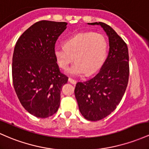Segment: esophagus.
Returning <instances> with one entry per match:
<instances>
[{
	"instance_id": "1",
	"label": "esophagus",
	"mask_w": 149,
	"mask_h": 149,
	"mask_svg": "<svg viewBox=\"0 0 149 149\" xmlns=\"http://www.w3.org/2000/svg\"><path fill=\"white\" fill-rule=\"evenodd\" d=\"M68 81H69V82L71 83H72V84H76V81H75V80H73V78H68Z\"/></svg>"
}]
</instances>
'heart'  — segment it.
Segmentation results:
<instances>
[{
    "label": "heart",
    "mask_w": 149,
    "mask_h": 149,
    "mask_svg": "<svg viewBox=\"0 0 149 149\" xmlns=\"http://www.w3.org/2000/svg\"><path fill=\"white\" fill-rule=\"evenodd\" d=\"M107 52V42L103 35L97 32L78 33L64 42V47L54 50L58 66L66 70L73 60L76 62L68 70L74 76L91 75L98 71L103 64Z\"/></svg>",
    "instance_id": "obj_1"
}]
</instances>
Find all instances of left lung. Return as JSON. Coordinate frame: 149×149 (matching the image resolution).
<instances>
[{
  "label": "left lung",
  "instance_id": "left-lung-1",
  "mask_svg": "<svg viewBox=\"0 0 149 149\" xmlns=\"http://www.w3.org/2000/svg\"><path fill=\"white\" fill-rule=\"evenodd\" d=\"M88 24L103 28L109 38V53L99 73L78 82L74 93L81 114L88 120L98 121L117 108L125 94L130 74L129 52L127 44L110 26L101 22Z\"/></svg>",
  "mask_w": 149,
  "mask_h": 149
}]
</instances>
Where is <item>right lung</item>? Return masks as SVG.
Listing matches in <instances>:
<instances>
[{
  "label": "right lung",
  "instance_id": "right-lung-1",
  "mask_svg": "<svg viewBox=\"0 0 149 149\" xmlns=\"http://www.w3.org/2000/svg\"><path fill=\"white\" fill-rule=\"evenodd\" d=\"M66 25L65 22L39 21L23 32L15 47L14 89L24 108L39 118L57 112L62 86L68 81L60 72L54 53L56 40Z\"/></svg>",
  "mask_w": 149,
  "mask_h": 149
}]
</instances>
